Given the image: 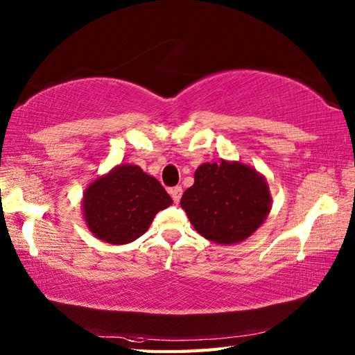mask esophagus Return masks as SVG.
I'll use <instances>...</instances> for the list:
<instances>
[{"mask_svg": "<svg viewBox=\"0 0 355 355\" xmlns=\"http://www.w3.org/2000/svg\"><path fill=\"white\" fill-rule=\"evenodd\" d=\"M169 193H171L172 200L175 201V202H178L180 198H182V195H183V189L180 186H175V187H172V189H169Z\"/></svg>", "mask_w": 355, "mask_h": 355, "instance_id": "1", "label": "esophagus"}]
</instances>
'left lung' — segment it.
Segmentation results:
<instances>
[{
    "label": "left lung",
    "mask_w": 355,
    "mask_h": 355,
    "mask_svg": "<svg viewBox=\"0 0 355 355\" xmlns=\"http://www.w3.org/2000/svg\"><path fill=\"white\" fill-rule=\"evenodd\" d=\"M193 178V186L183 193L182 207L195 230L209 241H244L270 212L267 182L243 163H205Z\"/></svg>",
    "instance_id": "1"
}]
</instances>
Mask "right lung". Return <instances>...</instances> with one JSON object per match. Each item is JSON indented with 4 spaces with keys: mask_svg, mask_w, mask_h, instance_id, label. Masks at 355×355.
Instances as JSON below:
<instances>
[{
    "mask_svg": "<svg viewBox=\"0 0 355 355\" xmlns=\"http://www.w3.org/2000/svg\"><path fill=\"white\" fill-rule=\"evenodd\" d=\"M172 198L158 180L135 164H120L97 178L84 195V215L94 235L110 244H128L145 233Z\"/></svg>",
    "mask_w": 355,
    "mask_h": 355,
    "instance_id": "add662e5",
    "label": "right lung"
}]
</instances>
